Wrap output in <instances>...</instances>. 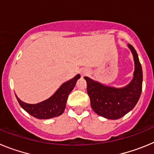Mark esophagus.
I'll return each instance as SVG.
<instances>
[{
    "label": "esophagus",
    "instance_id": "34e87169",
    "mask_svg": "<svg viewBox=\"0 0 154 154\" xmlns=\"http://www.w3.org/2000/svg\"><path fill=\"white\" fill-rule=\"evenodd\" d=\"M82 75H85L87 74V72H85V71H83V72H82Z\"/></svg>",
    "mask_w": 154,
    "mask_h": 154
}]
</instances>
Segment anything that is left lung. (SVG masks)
<instances>
[{
	"instance_id": "1",
	"label": "left lung",
	"mask_w": 154,
	"mask_h": 154,
	"mask_svg": "<svg viewBox=\"0 0 154 154\" xmlns=\"http://www.w3.org/2000/svg\"><path fill=\"white\" fill-rule=\"evenodd\" d=\"M128 47L133 54L135 70L133 79L126 86H106L84 77L92 109L98 115L109 119H118L131 111L137 105L142 92V66L135 48L130 44Z\"/></svg>"
}]
</instances>
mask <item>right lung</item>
I'll return each instance as SVG.
<instances>
[{"mask_svg": "<svg viewBox=\"0 0 154 154\" xmlns=\"http://www.w3.org/2000/svg\"><path fill=\"white\" fill-rule=\"evenodd\" d=\"M79 78L80 75H77L73 79L62 84L60 88L49 99L37 104H28L21 101L17 96L16 98L20 106L34 117L41 119H47L58 116L63 113L68 96L74 89L76 82Z\"/></svg>", "mask_w": 154, "mask_h": 154, "instance_id": "1", "label": "right lung"}]
</instances>
